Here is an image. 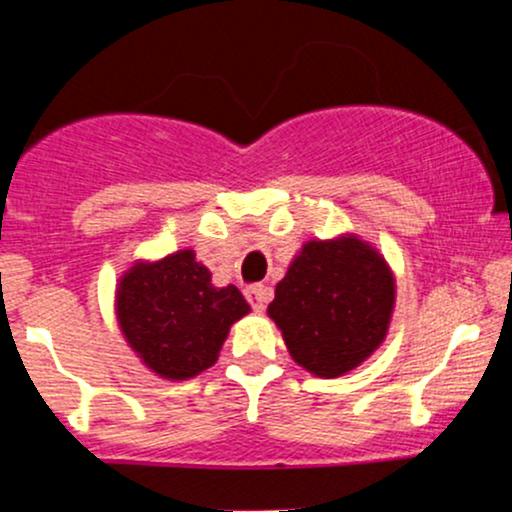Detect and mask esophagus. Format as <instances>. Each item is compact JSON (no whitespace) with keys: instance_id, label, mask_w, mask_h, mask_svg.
Returning a JSON list of instances; mask_svg holds the SVG:
<instances>
[{"instance_id":"esophagus-1","label":"esophagus","mask_w":512,"mask_h":512,"mask_svg":"<svg viewBox=\"0 0 512 512\" xmlns=\"http://www.w3.org/2000/svg\"><path fill=\"white\" fill-rule=\"evenodd\" d=\"M269 296H272V291H269L267 286H262V284L250 286V289L245 291V298H248L255 313H262L264 305H267V301H269Z\"/></svg>"}]
</instances>
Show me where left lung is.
Returning a JSON list of instances; mask_svg holds the SVG:
<instances>
[{
  "label": "left lung",
  "instance_id": "8db88e82",
  "mask_svg": "<svg viewBox=\"0 0 512 512\" xmlns=\"http://www.w3.org/2000/svg\"><path fill=\"white\" fill-rule=\"evenodd\" d=\"M395 308V276L356 236L305 243L276 284L267 313L293 361L339 378L383 344Z\"/></svg>",
  "mask_w": 512,
  "mask_h": 512
}]
</instances>
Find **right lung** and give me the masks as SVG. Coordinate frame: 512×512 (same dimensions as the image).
Returning <instances> with one entry per match:
<instances>
[{
    "label": "right lung",
    "instance_id": "right-lung-1",
    "mask_svg": "<svg viewBox=\"0 0 512 512\" xmlns=\"http://www.w3.org/2000/svg\"><path fill=\"white\" fill-rule=\"evenodd\" d=\"M117 322L154 373L187 380L214 366L228 330L250 313L236 286L216 289L195 250L137 262L117 286Z\"/></svg>",
    "mask_w": 512,
    "mask_h": 512
}]
</instances>
